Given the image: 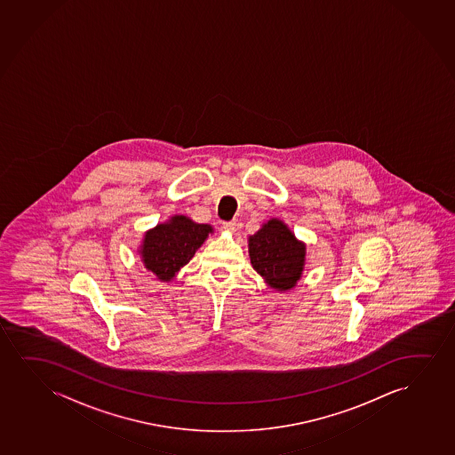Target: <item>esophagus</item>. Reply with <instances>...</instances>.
Segmentation results:
<instances>
[{
    "instance_id": "1",
    "label": "esophagus",
    "mask_w": 455,
    "mask_h": 455,
    "mask_svg": "<svg viewBox=\"0 0 455 455\" xmlns=\"http://www.w3.org/2000/svg\"><path fill=\"white\" fill-rule=\"evenodd\" d=\"M223 229L228 230V232H235V221H225V223H223Z\"/></svg>"
}]
</instances>
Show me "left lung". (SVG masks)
<instances>
[{
  "label": "left lung",
  "mask_w": 455,
  "mask_h": 455,
  "mask_svg": "<svg viewBox=\"0 0 455 455\" xmlns=\"http://www.w3.org/2000/svg\"><path fill=\"white\" fill-rule=\"evenodd\" d=\"M249 257L257 273L275 291L292 290L305 267V243L299 242L282 220L271 219L249 235Z\"/></svg>",
  "instance_id": "left-lung-1"
}]
</instances>
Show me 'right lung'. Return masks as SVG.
<instances>
[{"label":"right lung","mask_w":455,"mask_h":455,"mask_svg":"<svg viewBox=\"0 0 455 455\" xmlns=\"http://www.w3.org/2000/svg\"><path fill=\"white\" fill-rule=\"evenodd\" d=\"M212 232L211 225H198L186 215H173L169 221L147 230L140 248V259L158 280L170 282Z\"/></svg>","instance_id":"obj_1"}]
</instances>
